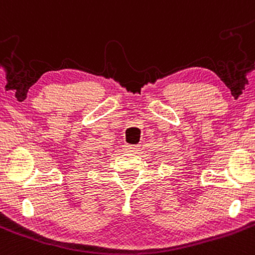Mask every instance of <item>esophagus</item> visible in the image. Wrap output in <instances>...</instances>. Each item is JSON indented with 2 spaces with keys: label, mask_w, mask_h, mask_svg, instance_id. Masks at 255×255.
I'll return each mask as SVG.
<instances>
[{
  "label": "esophagus",
  "mask_w": 255,
  "mask_h": 255,
  "mask_svg": "<svg viewBox=\"0 0 255 255\" xmlns=\"http://www.w3.org/2000/svg\"><path fill=\"white\" fill-rule=\"evenodd\" d=\"M138 149H139V145H130V144L125 145V150L128 152H135L138 151Z\"/></svg>",
  "instance_id": "obj_1"
}]
</instances>
